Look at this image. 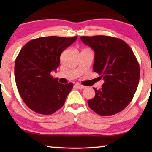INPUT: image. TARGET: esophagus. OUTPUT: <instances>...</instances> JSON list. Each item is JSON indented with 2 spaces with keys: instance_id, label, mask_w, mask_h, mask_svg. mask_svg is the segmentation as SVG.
<instances>
[{
  "instance_id": "34e87169",
  "label": "esophagus",
  "mask_w": 152,
  "mask_h": 152,
  "mask_svg": "<svg viewBox=\"0 0 152 152\" xmlns=\"http://www.w3.org/2000/svg\"><path fill=\"white\" fill-rule=\"evenodd\" d=\"M75 86H76L77 88H79V89H84V88H86V86H83V85L80 84H75Z\"/></svg>"
}]
</instances>
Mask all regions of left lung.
Masks as SVG:
<instances>
[{
  "mask_svg": "<svg viewBox=\"0 0 152 152\" xmlns=\"http://www.w3.org/2000/svg\"><path fill=\"white\" fill-rule=\"evenodd\" d=\"M95 52L93 70L103 78L102 88L88 99L89 107L102 116L119 113L132 102L138 88L140 66L132 50L121 39L109 36L81 37Z\"/></svg>",
  "mask_w": 152,
  "mask_h": 152,
  "instance_id": "obj_1",
  "label": "left lung"
}]
</instances>
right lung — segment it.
Masks as SVG:
<instances>
[{
  "label": "right lung",
  "mask_w": 152,
  "mask_h": 152,
  "mask_svg": "<svg viewBox=\"0 0 152 152\" xmlns=\"http://www.w3.org/2000/svg\"><path fill=\"white\" fill-rule=\"evenodd\" d=\"M77 37H40L31 40L20 50L14 66L18 93L33 111L50 115L63 107L73 84H63L50 75L60 64V55Z\"/></svg>",
  "instance_id": "right-lung-1"
}]
</instances>
